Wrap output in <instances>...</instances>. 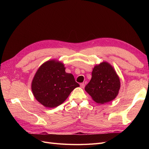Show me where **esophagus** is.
<instances>
[{
    "label": "esophagus",
    "mask_w": 149,
    "mask_h": 149,
    "mask_svg": "<svg viewBox=\"0 0 149 149\" xmlns=\"http://www.w3.org/2000/svg\"><path fill=\"white\" fill-rule=\"evenodd\" d=\"M84 86H85L84 83H81V84H80V87L81 88H84Z\"/></svg>",
    "instance_id": "esophagus-1"
}]
</instances>
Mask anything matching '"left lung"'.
Here are the masks:
<instances>
[{"label":"left lung","instance_id":"1","mask_svg":"<svg viewBox=\"0 0 149 149\" xmlns=\"http://www.w3.org/2000/svg\"><path fill=\"white\" fill-rule=\"evenodd\" d=\"M120 84L119 78L113 68L108 63L102 62L94 68L91 79L84 89L94 101L104 104L116 98Z\"/></svg>","mask_w":149,"mask_h":149}]
</instances>
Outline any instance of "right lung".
Segmentation results:
<instances>
[{"label": "right lung", "instance_id": "add662e5", "mask_svg": "<svg viewBox=\"0 0 149 149\" xmlns=\"http://www.w3.org/2000/svg\"><path fill=\"white\" fill-rule=\"evenodd\" d=\"M73 75L65 72L64 65L55 60L40 66L31 83L35 99L47 107H55L63 102L76 87Z\"/></svg>", "mask_w": 149, "mask_h": 149}]
</instances>
